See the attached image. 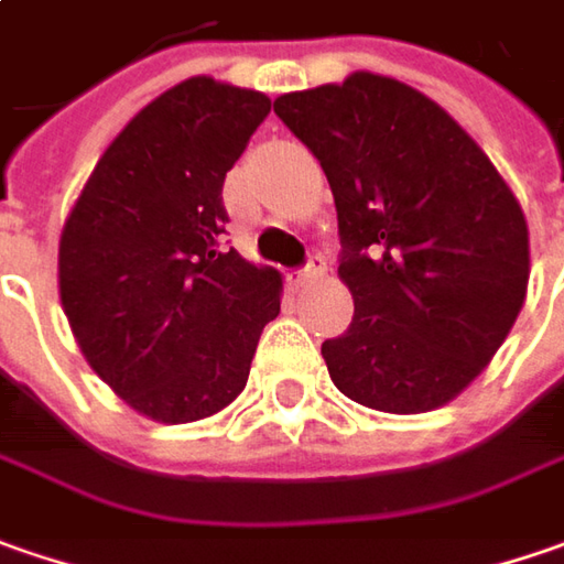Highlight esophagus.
<instances>
[{
    "label": "esophagus",
    "mask_w": 564,
    "mask_h": 564,
    "mask_svg": "<svg viewBox=\"0 0 564 564\" xmlns=\"http://www.w3.org/2000/svg\"><path fill=\"white\" fill-rule=\"evenodd\" d=\"M322 274H325V258H322V256H308L306 268H303V271H300V274H296L293 281H296V286H306V283L318 281Z\"/></svg>",
    "instance_id": "esophagus-1"
}]
</instances>
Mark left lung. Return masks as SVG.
Here are the masks:
<instances>
[{
    "label": "left lung",
    "instance_id": "8db88e82",
    "mask_svg": "<svg viewBox=\"0 0 564 564\" xmlns=\"http://www.w3.org/2000/svg\"><path fill=\"white\" fill-rule=\"evenodd\" d=\"M283 126L328 176L354 322L322 344L330 381L381 413L448 404L486 369L524 306L518 198L426 94L354 72L283 94Z\"/></svg>",
    "mask_w": 564,
    "mask_h": 564
}]
</instances>
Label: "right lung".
<instances>
[{
  "instance_id": "add662e5",
  "label": "right lung",
  "mask_w": 564,
  "mask_h": 564,
  "mask_svg": "<svg viewBox=\"0 0 564 564\" xmlns=\"http://www.w3.org/2000/svg\"><path fill=\"white\" fill-rule=\"evenodd\" d=\"M271 100L188 78L112 138L59 239V296L90 369L148 420L195 423L246 388L281 274L227 234L224 180Z\"/></svg>"
}]
</instances>
